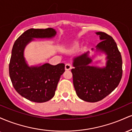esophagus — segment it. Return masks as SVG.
<instances>
[{
	"label": "esophagus",
	"instance_id": "esophagus-1",
	"mask_svg": "<svg viewBox=\"0 0 132 132\" xmlns=\"http://www.w3.org/2000/svg\"><path fill=\"white\" fill-rule=\"evenodd\" d=\"M72 68V66L71 64H69V63H67V64H66V65H65V69H66V70H70Z\"/></svg>",
	"mask_w": 132,
	"mask_h": 132
}]
</instances>
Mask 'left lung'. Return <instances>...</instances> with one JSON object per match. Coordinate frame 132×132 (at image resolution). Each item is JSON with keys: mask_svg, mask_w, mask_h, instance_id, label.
I'll return each mask as SVG.
<instances>
[{"mask_svg": "<svg viewBox=\"0 0 132 132\" xmlns=\"http://www.w3.org/2000/svg\"><path fill=\"white\" fill-rule=\"evenodd\" d=\"M97 34L102 40L97 45V49L107 54L106 67L89 66L92 60L85 53L75 59V68L71 69L77 95L89 102H98L110 94L119 84L123 72L122 56L116 42L107 33L99 31Z\"/></svg>", "mask_w": 132, "mask_h": 132, "instance_id": "8db88e82", "label": "left lung"}]
</instances>
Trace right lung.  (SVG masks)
Segmentation results:
<instances>
[{
    "label": "right lung",
    "instance_id": "add662e5",
    "mask_svg": "<svg viewBox=\"0 0 132 132\" xmlns=\"http://www.w3.org/2000/svg\"><path fill=\"white\" fill-rule=\"evenodd\" d=\"M56 35L52 28H30L16 39L9 63V75L16 91L25 99L41 103L54 97L57 83L65 71L64 64L48 63L40 67H29L23 57V49L33 38H51Z\"/></svg>",
    "mask_w": 132,
    "mask_h": 132
}]
</instances>
